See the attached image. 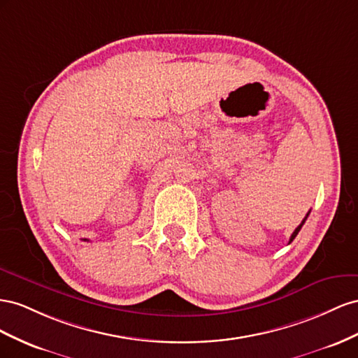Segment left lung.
I'll return each mask as SVG.
<instances>
[{
	"mask_svg": "<svg viewBox=\"0 0 358 358\" xmlns=\"http://www.w3.org/2000/svg\"><path fill=\"white\" fill-rule=\"evenodd\" d=\"M309 213H310V211H309ZM309 213H308V214H306V217H304V219H303V222H301V223H300V224H299V227H297V228H295V231H294V232H292V236H291V238H289V243H291V241H292V240H294V238H295V237H297V234H299V232H300V229H301V227H303V224H304V222H306V219H308V216H309Z\"/></svg>",
	"mask_w": 358,
	"mask_h": 358,
	"instance_id": "1",
	"label": "left lung"
}]
</instances>
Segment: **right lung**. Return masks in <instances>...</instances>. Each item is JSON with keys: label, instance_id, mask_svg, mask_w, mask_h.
<instances>
[{"label": "right lung", "instance_id": "add662e5", "mask_svg": "<svg viewBox=\"0 0 358 358\" xmlns=\"http://www.w3.org/2000/svg\"><path fill=\"white\" fill-rule=\"evenodd\" d=\"M85 241H87V240H85Z\"/></svg>", "mask_w": 358, "mask_h": 358}]
</instances>
